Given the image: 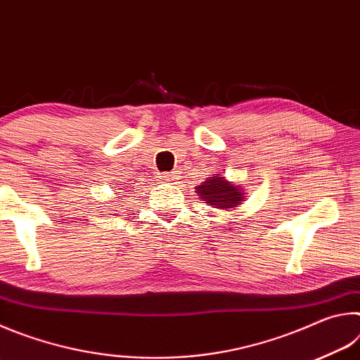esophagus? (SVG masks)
<instances>
[{
    "label": "esophagus",
    "mask_w": 360,
    "mask_h": 360,
    "mask_svg": "<svg viewBox=\"0 0 360 360\" xmlns=\"http://www.w3.org/2000/svg\"><path fill=\"white\" fill-rule=\"evenodd\" d=\"M176 179H178V178H176V173H174V172L167 174V181H168V182H172V184H173V182H174Z\"/></svg>",
    "instance_id": "1"
}]
</instances>
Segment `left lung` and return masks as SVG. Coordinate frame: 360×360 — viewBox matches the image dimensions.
Here are the masks:
<instances>
[{"mask_svg": "<svg viewBox=\"0 0 360 360\" xmlns=\"http://www.w3.org/2000/svg\"><path fill=\"white\" fill-rule=\"evenodd\" d=\"M197 197L214 208H236L243 202L240 186H233L222 174H211L208 179L197 186Z\"/></svg>", "mask_w": 360, "mask_h": 360, "instance_id": "left-lung-1", "label": "left lung"}]
</instances>
